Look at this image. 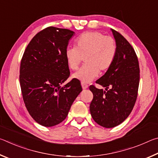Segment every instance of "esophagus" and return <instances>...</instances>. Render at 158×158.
<instances>
[{
  "instance_id": "esophagus-1",
  "label": "esophagus",
  "mask_w": 158,
  "mask_h": 158,
  "mask_svg": "<svg viewBox=\"0 0 158 158\" xmlns=\"http://www.w3.org/2000/svg\"><path fill=\"white\" fill-rule=\"evenodd\" d=\"M81 86L83 89H88V87H89V85H88L86 84H85V83L81 82Z\"/></svg>"
}]
</instances>
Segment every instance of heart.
Segmentation results:
<instances>
[{
    "mask_svg": "<svg viewBox=\"0 0 158 158\" xmlns=\"http://www.w3.org/2000/svg\"><path fill=\"white\" fill-rule=\"evenodd\" d=\"M74 47L65 50V58L72 70L78 69L84 60L85 65L73 75L82 83L92 81L99 72L107 71L113 65L117 53L115 40L98 31L82 33L76 39Z\"/></svg>",
    "mask_w": 158,
    "mask_h": 158,
    "instance_id": "b5f03b06",
    "label": "heart"
}]
</instances>
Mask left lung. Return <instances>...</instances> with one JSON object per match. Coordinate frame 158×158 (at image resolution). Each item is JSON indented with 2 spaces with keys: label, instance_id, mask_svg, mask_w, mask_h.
<instances>
[{
  "label": "left lung",
  "instance_id": "obj_1",
  "mask_svg": "<svg viewBox=\"0 0 158 158\" xmlns=\"http://www.w3.org/2000/svg\"><path fill=\"white\" fill-rule=\"evenodd\" d=\"M117 46L113 65L96 83L105 88L90 85L93 98L90 111L98 125L111 128L122 123L130 114L137 98L139 66L135 50L122 35L111 29Z\"/></svg>",
  "mask_w": 158,
  "mask_h": 158
}]
</instances>
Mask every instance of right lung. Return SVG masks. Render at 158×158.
<instances>
[{
  "label": "right lung",
  "instance_id": "right-lung-1",
  "mask_svg": "<svg viewBox=\"0 0 158 158\" xmlns=\"http://www.w3.org/2000/svg\"><path fill=\"white\" fill-rule=\"evenodd\" d=\"M74 32L50 26L29 42L20 65L23 100L37 123L52 127L63 121L82 91L79 80L61 85L69 76L65 52Z\"/></svg>",
  "mask_w": 158,
  "mask_h": 158
}]
</instances>
